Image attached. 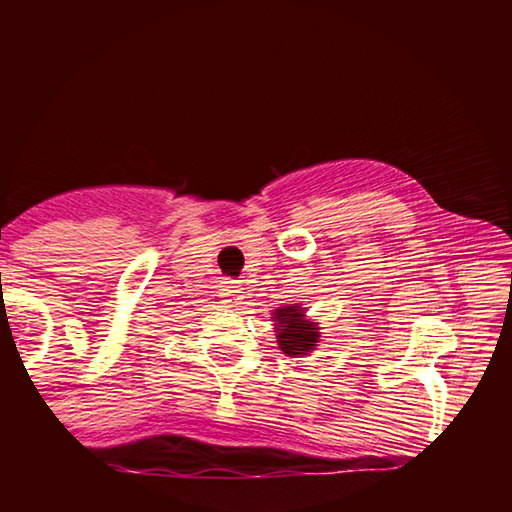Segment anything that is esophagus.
I'll return each instance as SVG.
<instances>
[{
  "mask_svg": "<svg viewBox=\"0 0 512 512\" xmlns=\"http://www.w3.org/2000/svg\"><path fill=\"white\" fill-rule=\"evenodd\" d=\"M221 291V296L228 302H237L244 298V284H241V280H225Z\"/></svg>",
  "mask_w": 512,
  "mask_h": 512,
  "instance_id": "esophagus-1",
  "label": "esophagus"
}]
</instances>
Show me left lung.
Instances as JSON below:
<instances>
[{"label": "left lung", "instance_id": "1", "mask_svg": "<svg viewBox=\"0 0 512 512\" xmlns=\"http://www.w3.org/2000/svg\"><path fill=\"white\" fill-rule=\"evenodd\" d=\"M273 318L277 320V329H280L277 343L287 357H300V354L314 350L318 343V329L314 323H307L305 311L298 307H284L277 309Z\"/></svg>", "mask_w": 512, "mask_h": 512}]
</instances>
